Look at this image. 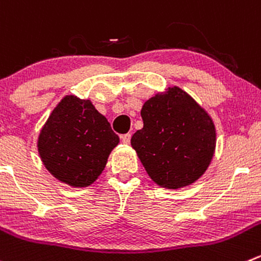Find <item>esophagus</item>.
<instances>
[{
    "mask_svg": "<svg viewBox=\"0 0 261 261\" xmlns=\"http://www.w3.org/2000/svg\"><path fill=\"white\" fill-rule=\"evenodd\" d=\"M121 139H122V143L123 144H130V140H131V134H125V135L121 136Z\"/></svg>",
    "mask_w": 261,
    "mask_h": 261,
    "instance_id": "1",
    "label": "esophagus"
}]
</instances>
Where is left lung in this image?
<instances>
[{
  "label": "left lung",
  "mask_w": 261,
  "mask_h": 261,
  "mask_svg": "<svg viewBox=\"0 0 261 261\" xmlns=\"http://www.w3.org/2000/svg\"><path fill=\"white\" fill-rule=\"evenodd\" d=\"M144 126L131 138L141 164L158 186L177 190L198 181L216 151L213 118L190 94L169 87L141 108Z\"/></svg>",
  "instance_id": "8db88e82"
}]
</instances>
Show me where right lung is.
Masks as SVG:
<instances>
[{"mask_svg":"<svg viewBox=\"0 0 261 261\" xmlns=\"http://www.w3.org/2000/svg\"><path fill=\"white\" fill-rule=\"evenodd\" d=\"M120 138L90 99L65 95L40 128V161L58 181L88 187L102 174Z\"/></svg>","mask_w":261,"mask_h":261,"instance_id":"obj_1","label":"right lung"}]
</instances>
